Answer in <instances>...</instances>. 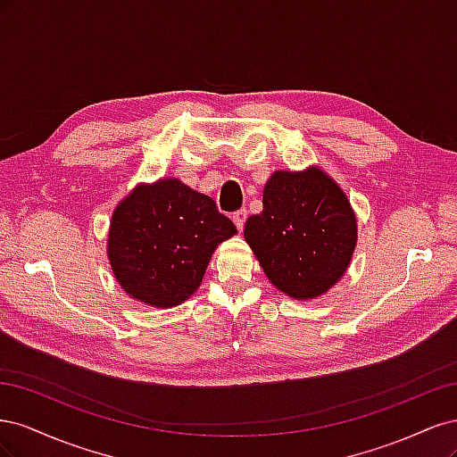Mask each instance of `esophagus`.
I'll return each instance as SVG.
<instances>
[{"label":"esophagus","mask_w":457,"mask_h":457,"mask_svg":"<svg viewBox=\"0 0 457 457\" xmlns=\"http://www.w3.org/2000/svg\"><path fill=\"white\" fill-rule=\"evenodd\" d=\"M245 219H247V212L245 210H238L237 213L232 215V220H234V225H237V228L242 232V228H244V225H245Z\"/></svg>","instance_id":"esophagus-1"}]
</instances>
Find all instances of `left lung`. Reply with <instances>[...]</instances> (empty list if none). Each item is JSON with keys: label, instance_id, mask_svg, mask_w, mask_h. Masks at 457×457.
<instances>
[{"label": "left lung", "instance_id": "1", "mask_svg": "<svg viewBox=\"0 0 457 457\" xmlns=\"http://www.w3.org/2000/svg\"><path fill=\"white\" fill-rule=\"evenodd\" d=\"M244 238L276 289L309 301L328 294L347 272L358 223L336 179L309 165L269 177L262 212L245 220Z\"/></svg>", "mask_w": 457, "mask_h": 457}]
</instances>
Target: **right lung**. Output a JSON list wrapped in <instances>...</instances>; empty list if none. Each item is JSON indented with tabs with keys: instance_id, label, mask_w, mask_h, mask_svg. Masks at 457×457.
<instances>
[{
	"instance_id": "right-lung-1",
	"label": "right lung",
	"mask_w": 457,
	"mask_h": 457,
	"mask_svg": "<svg viewBox=\"0 0 457 457\" xmlns=\"http://www.w3.org/2000/svg\"><path fill=\"white\" fill-rule=\"evenodd\" d=\"M234 234L210 196L163 177L137 185L114 207L106 255L131 299L171 309L196 292L217 245Z\"/></svg>"
}]
</instances>
